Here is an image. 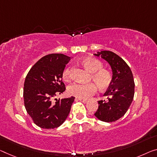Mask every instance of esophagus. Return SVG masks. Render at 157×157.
<instances>
[{
    "instance_id": "esophagus-1",
    "label": "esophagus",
    "mask_w": 157,
    "mask_h": 157,
    "mask_svg": "<svg viewBox=\"0 0 157 157\" xmlns=\"http://www.w3.org/2000/svg\"><path fill=\"white\" fill-rule=\"evenodd\" d=\"M78 100H80L81 102H82L84 103V104H86V103L88 102V100H83V99H80V98H78Z\"/></svg>"
}]
</instances>
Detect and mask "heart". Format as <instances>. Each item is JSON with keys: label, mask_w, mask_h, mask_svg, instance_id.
<instances>
[{"label": "heart", "mask_w": 157, "mask_h": 157, "mask_svg": "<svg viewBox=\"0 0 157 157\" xmlns=\"http://www.w3.org/2000/svg\"><path fill=\"white\" fill-rule=\"evenodd\" d=\"M82 63L89 71L92 72L91 78L95 82L99 88L105 90L110 86L112 80V74L107 69H102L103 64L100 60L93 57H86L83 60ZM62 76L64 81H69L70 80L71 74L69 68L64 69ZM67 90L69 95L86 100L95 93L97 91V86L94 83H75L69 86Z\"/></svg>", "instance_id": "b5f03b06"}]
</instances>
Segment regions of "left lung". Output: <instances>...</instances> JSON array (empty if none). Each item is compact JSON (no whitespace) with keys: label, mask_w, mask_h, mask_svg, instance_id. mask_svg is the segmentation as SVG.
Masks as SVG:
<instances>
[{"label":"left lung","mask_w":157,"mask_h":157,"mask_svg":"<svg viewBox=\"0 0 157 157\" xmlns=\"http://www.w3.org/2000/svg\"><path fill=\"white\" fill-rule=\"evenodd\" d=\"M94 55L106 60L112 71V83L104 94L107 100L98 101L95 116L102 121H116L126 114L133 100V76L126 62L114 52L104 50Z\"/></svg>","instance_id":"1"}]
</instances>
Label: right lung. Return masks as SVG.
Wrapping results in <instances>:
<instances>
[{"label": "right lung", "mask_w": 157, "mask_h": 157, "mask_svg": "<svg viewBox=\"0 0 157 157\" xmlns=\"http://www.w3.org/2000/svg\"><path fill=\"white\" fill-rule=\"evenodd\" d=\"M70 57L50 54L31 67L24 84V101L28 114L41 128L51 129L63 124L70 112L74 97L53 98L65 91L62 74Z\"/></svg>", "instance_id": "right-lung-1"}]
</instances>
